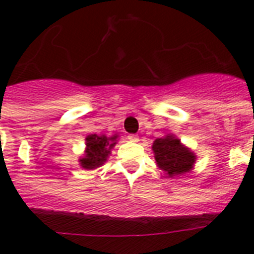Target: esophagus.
Here are the masks:
<instances>
[{"label":"esophagus","mask_w":254,"mask_h":254,"mask_svg":"<svg viewBox=\"0 0 254 254\" xmlns=\"http://www.w3.org/2000/svg\"><path fill=\"white\" fill-rule=\"evenodd\" d=\"M127 139H129V141H131V142H138L139 141L138 135H135V134H129L127 135Z\"/></svg>","instance_id":"1"}]
</instances>
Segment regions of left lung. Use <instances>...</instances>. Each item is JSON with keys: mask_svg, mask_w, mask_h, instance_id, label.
Returning <instances> with one entry per match:
<instances>
[{"mask_svg": "<svg viewBox=\"0 0 254 254\" xmlns=\"http://www.w3.org/2000/svg\"><path fill=\"white\" fill-rule=\"evenodd\" d=\"M151 149L154 151V158L158 167L169 177L189 173L196 159V155L189 147L182 145L181 139L171 134L155 139Z\"/></svg>", "mask_w": 254, "mask_h": 254, "instance_id": "1", "label": "left lung"}]
</instances>
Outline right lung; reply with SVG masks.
<instances>
[{
    "mask_svg": "<svg viewBox=\"0 0 254 254\" xmlns=\"http://www.w3.org/2000/svg\"><path fill=\"white\" fill-rule=\"evenodd\" d=\"M117 135L107 137V135L89 134L85 138V153L84 157L79 159L80 166L83 169L92 170L96 167L103 166L107 162L108 157L111 154L112 147L116 145Z\"/></svg>",
    "mask_w": 254,
    "mask_h": 254,
    "instance_id": "1",
    "label": "right lung"
}]
</instances>
